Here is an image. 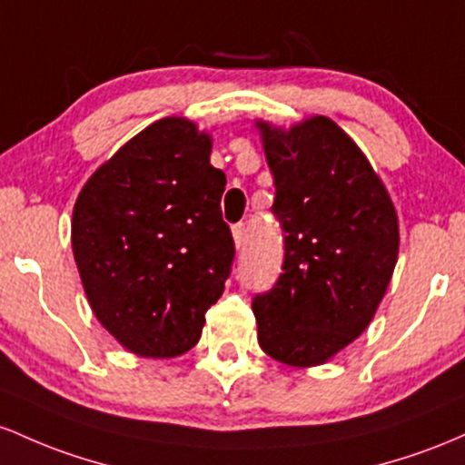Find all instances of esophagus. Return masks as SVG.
I'll use <instances>...</instances> for the list:
<instances>
[{
	"label": "esophagus",
	"mask_w": 465,
	"mask_h": 465,
	"mask_svg": "<svg viewBox=\"0 0 465 465\" xmlns=\"http://www.w3.org/2000/svg\"><path fill=\"white\" fill-rule=\"evenodd\" d=\"M232 239H234V246L243 248V243H246V226H243V223H234Z\"/></svg>",
	"instance_id": "1"
}]
</instances>
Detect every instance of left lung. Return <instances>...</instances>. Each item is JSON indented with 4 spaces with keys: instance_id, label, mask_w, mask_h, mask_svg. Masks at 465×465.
<instances>
[{
    "instance_id": "obj_1",
    "label": "left lung",
    "mask_w": 465,
    "mask_h": 465,
    "mask_svg": "<svg viewBox=\"0 0 465 465\" xmlns=\"http://www.w3.org/2000/svg\"><path fill=\"white\" fill-rule=\"evenodd\" d=\"M274 175L283 272L252 299L259 345L316 367L369 327L398 263V213L362 151L325 116L257 123Z\"/></svg>"
}]
</instances>
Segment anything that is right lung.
<instances>
[{
  "label": "right lung",
  "mask_w": 465,
  "mask_h": 465,
  "mask_svg": "<svg viewBox=\"0 0 465 465\" xmlns=\"http://www.w3.org/2000/svg\"><path fill=\"white\" fill-rule=\"evenodd\" d=\"M223 189L211 135L173 116L134 135L78 193V274L92 312L124 349L173 358L197 345L234 259Z\"/></svg>",
  "instance_id": "1"
}]
</instances>
